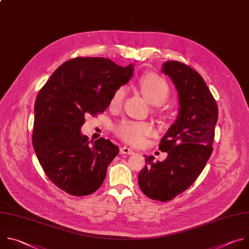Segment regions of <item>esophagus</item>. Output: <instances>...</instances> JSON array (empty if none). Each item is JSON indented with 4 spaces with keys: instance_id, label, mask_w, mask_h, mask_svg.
Masks as SVG:
<instances>
[{
    "instance_id": "esophagus-1",
    "label": "esophagus",
    "mask_w": 249,
    "mask_h": 249,
    "mask_svg": "<svg viewBox=\"0 0 249 249\" xmlns=\"http://www.w3.org/2000/svg\"><path fill=\"white\" fill-rule=\"evenodd\" d=\"M121 153H122V154L132 155L134 152H133L132 149H130V148H128V147H126V146H124V147L121 148Z\"/></svg>"
}]
</instances>
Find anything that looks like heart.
Instances as JSON below:
<instances>
[{
	"label": "heart",
	"instance_id": "obj_1",
	"mask_svg": "<svg viewBox=\"0 0 249 249\" xmlns=\"http://www.w3.org/2000/svg\"><path fill=\"white\" fill-rule=\"evenodd\" d=\"M140 88L147 100L154 105L164 103L170 95V88L167 81L154 73L147 74L141 79ZM124 96L125 88H118L111 97L110 107L112 109L121 108ZM116 132L125 142L134 146H141L146 142L148 137L154 134V128L151 124L146 123L124 122L117 127Z\"/></svg>",
	"mask_w": 249,
	"mask_h": 249
}]
</instances>
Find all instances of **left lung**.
<instances>
[{
    "instance_id": "8db88e82",
    "label": "left lung",
    "mask_w": 249,
    "mask_h": 249,
    "mask_svg": "<svg viewBox=\"0 0 249 249\" xmlns=\"http://www.w3.org/2000/svg\"><path fill=\"white\" fill-rule=\"evenodd\" d=\"M162 72L178 91V116L159 145L168 157L155 163L154 156H145L138 184L147 197L166 202L186 190L203 171L213 151L218 107L202 76L190 67L168 61Z\"/></svg>"
}]
</instances>
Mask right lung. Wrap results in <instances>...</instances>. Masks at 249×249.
Returning a JSON list of instances; mask_svg holds the SVG:
<instances>
[{"mask_svg":"<svg viewBox=\"0 0 249 249\" xmlns=\"http://www.w3.org/2000/svg\"><path fill=\"white\" fill-rule=\"evenodd\" d=\"M133 65L78 57L61 65L39 91L32 142L47 177L73 196L95 192L119 153L109 139L93 142L81 133L85 115L103 113L114 92L128 82Z\"/></svg>","mask_w":249,"mask_h":249,"instance_id":"right-lung-1","label":"right lung"}]
</instances>
